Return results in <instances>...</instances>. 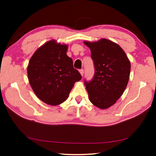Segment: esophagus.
Instances as JSON below:
<instances>
[{
    "label": "esophagus",
    "instance_id": "esophagus-1",
    "mask_svg": "<svg viewBox=\"0 0 156 156\" xmlns=\"http://www.w3.org/2000/svg\"><path fill=\"white\" fill-rule=\"evenodd\" d=\"M80 72L81 75H82V76H83V75H84V69H81L80 70Z\"/></svg>",
    "mask_w": 156,
    "mask_h": 156
}]
</instances>
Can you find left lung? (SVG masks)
Segmentation results:
<instances>
[{
    "mask_svg": "<svg viewBox=\"0 0 156 156\" xmlns=\"http://www.w3.org/2000/svg\"><path fill=\"white\" fill-rule=\"evenodd\" d=\"M91 50L94 65V75L84 80L90 101L101 109L116 103L129 82L131 63L121 48L112 41L101 39L98 42H84Z\"/></svg>",
    "mask_w": 156,
    "mask_h": 156,
    "instance_id": "8db88e82",
    "label": "left lung"
}]
</instances>
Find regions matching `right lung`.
Masks as SVG:
<instances>
[{"label": "right lung", "instance_id": "add662e5", "mask_svg": "<svg viewBox=\"0 0 156 156\" xmlns=\"http://www.w3.org/2000/svg\"><path fill=\"white\" fill-rule=\"evenodd\" d=\"M67 45L50 40L36 50L30 59L27 76L39 99L52 106L67 100L74 84L82 79L67 55Z\"/></svg>", "mask_w": 156, "mask_h": 156}]
</instances>
